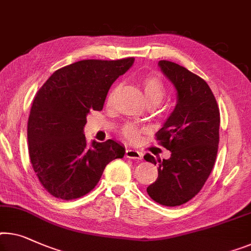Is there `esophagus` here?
<instances>
[{
	"label": "esophagus",
	"instance_id": "esophagus-1",
	"mask_svg": "<svg viewBox=\"0 0 251 251\" xmlns=\"http://www.w3.org/2000/svg\"><path fill=\"white\" fill-rule=\"evenodd\" d=\"M125 155L127 158L135 159V160H142V158H143V155H142V153L140 151H136V150H133V149H127Z\"/></svg>",
	"mask_w": 251,
	"mask_h": 251
}]
</instances>
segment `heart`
I'll return each instance as SVG.
<instances>
[{
	"label": "heart",
	"mask_w": 251,
	"mask_h": 251,
	"mask_svg": "<svg viewBox=\"0 0 251 251\" xmlns=\"http://www.w3.org/2000/svg\"><path fill=\"white\" fill-rule=\"evenodd\" d=\"M141 84L142 88L144 90L145 98L149 101V103H160L166 97L167 90L166 85H164L163 81L159 76L154 75V74H145L141 77ZM116 91V88L114 87L110 90L109 95H108V100H111L114 93ZM123 134L128 140H135L138 136V128L137 126L134 124H127L124 128H123Z\"/></svg>",
	"instance_id": "b5f03b06"
}]
</instances>
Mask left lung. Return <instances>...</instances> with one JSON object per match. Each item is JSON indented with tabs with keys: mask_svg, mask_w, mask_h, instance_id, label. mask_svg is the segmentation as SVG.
Masks as SVG:
<instances>
[{
	"mask_svg": "<svg viewBox=\"0 0 251 251\" xmlns=\"http://www.w3.org/2000/svg\"><path fill=\"white\" fill-rule=\"evenodd\" d=\"M164 75L173 82L178 102L155 134L156 141L171 152L170 159L149 154L159 163L158 178L147 188L149 196L164 206H179L195 197L214 167L219 149L220 110L211 88L201 76L170 61H160Z\"/></svg>",
	"mask_w": 251,
	"mask_h": 251,
	"instance_id": "left-lung-1",
	"label": "left lung"
}]
</instances>
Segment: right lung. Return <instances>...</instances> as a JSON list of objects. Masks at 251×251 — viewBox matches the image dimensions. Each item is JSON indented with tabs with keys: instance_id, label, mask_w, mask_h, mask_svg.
<instances>
[{
	"instance_id": "obj_1",
	"label": "right lung",
	"mask_w": 251,
	"mask_h": 251,
	"mask_svg": "<svg viewBox=\"0 0 251 251\" xmlns=\"http://www.w3.org/2000/svg\"><path fill=\"white\" fill-rule=\"evenodd\" d=\"M134 63L84 59L51 74L36 93L28 118V151L38 180L51 196L76 200L95 188L104 168L125 149L113 140L88 147L83 127L102 110L107 93Z\"/></svg>"
}]
</instances>
